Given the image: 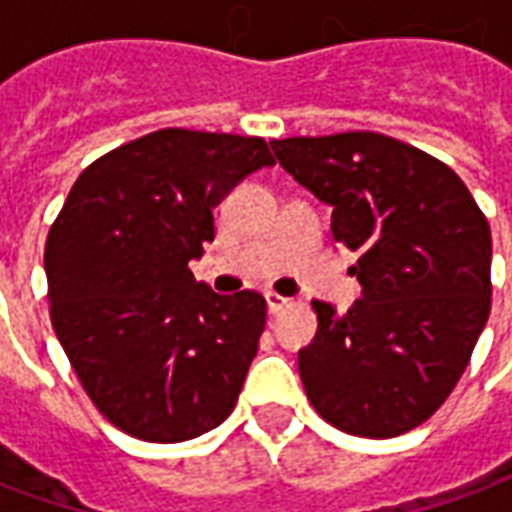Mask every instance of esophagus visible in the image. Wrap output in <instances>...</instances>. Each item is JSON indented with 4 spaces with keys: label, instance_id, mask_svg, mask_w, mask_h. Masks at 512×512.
I'll use <instances>...</instances> for the list:
<instances>
[{
    "label": "esophagus",
    "instance_id": "esophagus-1",
    "mask_svg": "<svg viewBox=\"0 0 512 512\" xmlns=\"http://www.w3.org/2000/svg\"><path fill=\"white\" fill-rule=\"evenodd\" d=\"M266 304H268V312L271 315H277V312H282L285 307L290 304V299H285V296H279V293H274V290H268L266 293Z\"/></svg>",
    "mask_w": 512,
    "mask_h": 512
}]
</instances>
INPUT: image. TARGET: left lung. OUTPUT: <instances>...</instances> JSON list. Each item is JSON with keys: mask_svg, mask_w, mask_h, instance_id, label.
<instances>
[{"mask_svg": "<svg viewBox=\"0 0 512 512\" xmlns=\"http://www.w3.org/2000/svg\"><path fill=\"white\" fill-rule=\"evenodd\" d=\"M271 150L332 205V238L359 255L351 310L312 301L318 332L299 351L310 403L354 436L417 428L458 384L491 312L483 211L447 164L392 136H293Z\"/></svg>", "mask_w": 512, "mask_h": 512, "instance_id": "left-lung-1", "label": "left lung"}]
</instances>
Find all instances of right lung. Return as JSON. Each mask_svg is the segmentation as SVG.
<instances>
[{
  "mask_svg": "<svg viewBox=\"0 0 512 512\" xmlns=\"http://www.w3.org/2000/svg\"><path fill=\"white\" fill-rule=\"evenodd\" d=\"M274 158L257 136L164 128L73 183L46 238L51 323L115 428L186 441L235 408L266 326L255 290L219 296L189 271L213 208Z\"/></svg>",
  "mask_w": 512,
  "mask_h": 512,
  "instance_id": "obj_1",
  "label": "right lung"
}]
</instances>
